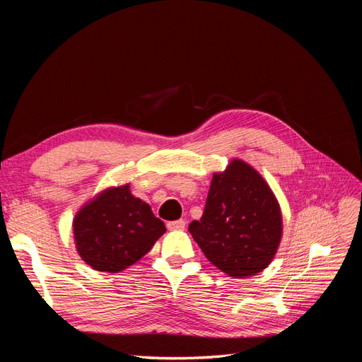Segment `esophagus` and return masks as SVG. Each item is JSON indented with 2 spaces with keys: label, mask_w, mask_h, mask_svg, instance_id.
I'll return each mask as SVG.
<instances>
[{
  "label": "esophagus",
  "mask_w": 362,
  "mask_h": 362,
  "mask_svg": "<svg viewBox=\"0 0 362 362\" xmlns=\"http://www.w3.org/2000/svg\"><path fill=\"white\" fill-rule=\"evenodd\" d=\"M185 228V222L184 221H173V222H168V229L170 231H181V229Z\"/></svg>",
  "instance_id": "obj_1"
}]
</instances>
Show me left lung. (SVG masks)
Returning <instances> with one entry per match:
<instances>
[{"label":"left lung","instance_id":"left-lung-1","mask_svg":"<svg viewBox=\"0 0 362 362\" xmlns=\"http://www.w3.org/2000/svg\"><path fill=\"white\" fill-rule=\"evenodd\" d=\"M189 233L204 255L229 276L257 275L275 257L282 217L275 196L249 164L234 160L214 173L201 221Z\"/></svg>","mask_w":362,"mask_h":362}]
</instances>
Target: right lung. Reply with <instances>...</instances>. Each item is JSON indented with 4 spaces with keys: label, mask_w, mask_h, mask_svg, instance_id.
Listing matches in <instances>:
<instances>
[{
    "label": "right lung",
    "mask_w": 362,
    "mask_h": 362,
    "mask_svg": "<svg viewBox=\"0 0 362 362\" xmlns=\"http://www.w3.org/2000/svg\"><path fill=\"white\" fill-rule=\"evenodd\" d=\"M166 233L151 206L129 192V185L103 192L74 218L80 257L92 269L117 273L134 264Z\"/></svg>",
    "instance_id": "right-lung-1"
}]
</instances>
